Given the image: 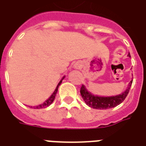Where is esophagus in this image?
Instances as JSON below:
<instances>
[{"label":"esophagus","mask_w":146,"mask_h":146,"mask_svg":"<svg viewBox=\"0 0 146 146\" xmlns=\"http://www.w3.org/2000/svg\"><path fill=\"white\" fill-rule=\"evenodd\" d=\"M81 67H82V65H81L80 63H76V64L74 65V68L75 69H78V70H79V69H80Z\"/></svg>","instance_id":"34e87169"}]
</instances>
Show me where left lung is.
<instances>
[{
    "instance_id": "8db88e82",
    "label": "left lung",
    "mask_w": 146,
    "mask_h": 146,
    "mask_svg": "<svg viewBox=\"0 0 146 146\" xmlns=\"http://www.w3.org/2000/svg\"><path fill=\"white\" fill-rule=\"evenodd\" d=\"M128 56L130 57V54H128ZM132 82H129V86L127 87V89L124 92H123L120 95L116 96H111V97H99V96H94L91 92L87 91L86 87L82 85L80 89V94L82 96L84 102L86 103L88 106L91 107L92 108L100 109V110H105V109L112 108L114 107L117 106L120 103H122L125 100L126 97L129 93V89L132 86Z\"/></svg>"
}]
</instances>
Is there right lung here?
Returning <instances> with one entry per match:
<instances>
[{"label":"right lung","instance_id":"add662e5","mask_svg":"<svg viewBox=\"0 0 146 146\" xmlns=\"http://www.w3.org/2000/svg\"><path fill=\"white\" fill-rule=\"evenodd\" d=\"M64 78H63V79H62V80H60V82H59V83H58V85H57V88H56V89H55V91L54 92V93H53L52 95L50 96V97L47 100V101L45 102H44L43 104H40V105H38V106L35 107V108H37V109L44 108H47V107H48L49 105H50V104H51V103H52L53 102H54V98H55V96H56V94H57V89H58V87H59L60 85L61 84L62 80H64Z\"/></svg>","mask_w":146,"mask_h":146}]
</instances>
